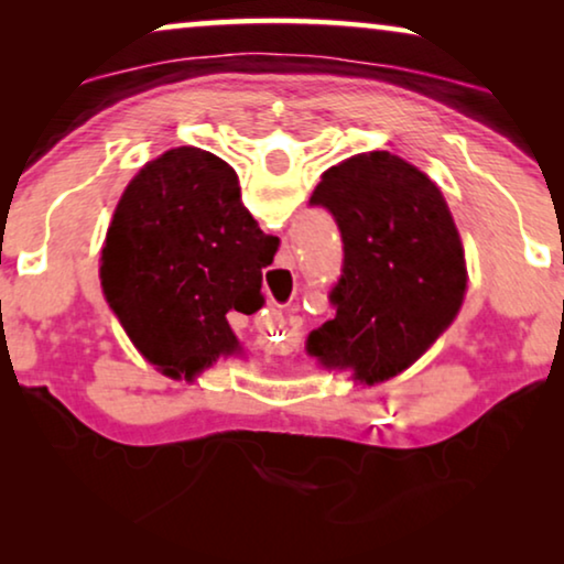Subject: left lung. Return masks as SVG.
Returning a JSON list of instances; mask_svg holds the SVG:
<instances>
[{"label": "left lung", "mask_w": 564, "mask_h": 564, "mask_svg": "<svg viewBox=\"0 0 564 564\" xmlns=\"http://www.w3.org/2000/svg\"><path fill=\"white\" fill-rule=\"evenodd\" d=\"M344 241L336 315L307 336L326 367L375 384L403 372L457 318L467 290L465 249L444 195L388 151L330 166L311 197Z\"/></svg>", "instance_id": "obj_1"}]
</instances>
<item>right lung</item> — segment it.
Listing matches in <instances>:
<instances>
[{"mask_svg":"<svg viewBox=\"0 0 564 564\" xmlns=\"http://www.w3.org/2000/svg\"><path fill=\"white\" fill-rule=\"evenodd\" d=\"M276 246L243 207L234 169L182 145L122 192L102 249L105 297L145 359L192 377L238 349L228 313L261 303Z\"/></svg>","mask_w":564,"mask_h":564,"instance_id":"obj_1","label":"right lung"}]
</instances>
